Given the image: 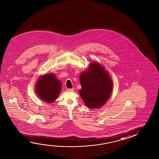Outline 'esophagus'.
Wrapping results in <instances>:
<instances>
[{
  "label": "esophagus",
  "instance_id": "1",
  "mask_svg": "<svg viewBox=\"0 0 159 159\" xmlns=\"http://www.w3.org/2000/svg\"><path fill=\"white\" fill-rule=\"evenodd\" d=\"M74 90V89H66V91H73Z\"/></svg>",
  "mask_w": 159,
  "mask_h": 159
}]
</instances>
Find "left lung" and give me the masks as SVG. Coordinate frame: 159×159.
Wrapping results in <instances>:
<instances>
[{"label": "left lung", "instance_id": "1", "mask_svg": "<svg viewBox=\"0 0 159 159\" xmlns=\"http://www.w3.org/2000/svg\"><path fill=\"white\" fill-rule=\"evenodd\" d=\"M81 89L79 94L90 109L100 108L109 99L112 90L109 74L99 63H92L80 75Z\"/></svg>", "mask_w": 159, "mask_h": 159}]
</instances>
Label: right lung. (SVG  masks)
Wrapping results in <instances>:
<instances>
[{
	"label": "right lung",
	"instance_id": "obj_1",
	"mask_svg": "<svg viewBox=\"0 0 159 159\" xmlns=\"http://www.w3.org/2000/svg\"><path fill=\"white\" fill-rule=\"evenodd\" d=\"M61 89V83L53 73L40 76L35 85V91L39 98L48 103H52L57 99Z\"/></svg>",
	"mask_w": 159,
	"mask_h": 159
}]
</instances>
